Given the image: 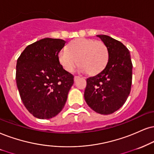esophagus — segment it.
<instances>
[{
	"label": "esophagus",
	"instance_id": "1",
	"mask_svg": "<svg viewBox=\"0 0 154 154\" xmlns=\"http://www.w3.org/2000/svg\"><path fill=\"white\" fill-rule=\"evenodd\" d=\"M79 78H80V77H79V76H77V75H75V76H74V81H77L78 80V79H79Z\"/></svg>",
	"mask_w": 154,
	"mask_h": 154
}]
</instances>
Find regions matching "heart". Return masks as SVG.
I'll list each match as a JSON object with an SVG mask.
<instances>
[{"instance_id":"b5f03b06","label":"heart","mask_w":154,"mask_h":154,"mask_svg":"<svg viewBox=\"0 0 154 154\" xmlns=\"http://www.w3.org/2000/svg\"><path fill=\"white\" fill-rule=\"evenodd\" d=\"M58 59L60 65L67 72L73 71L78 63H81L79 71L94 75L106 67L109 51L103 42L81 38L72 41L67 50H60Z\"/></svg>"}]
</instances>
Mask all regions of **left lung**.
<instances>
[{
  "instance_id": "1",
  "label": "left lung",
  "mask_w": 154,
  "mask_h": 154,
  "mask_svg": "<svg viewBox=\"0 0 154 154\" xmlns=\"http://www.w3.org/2000/svg\"><path fill=\"white\" fill-rule=\"evenodd\" d=\"M107 47L106 67L87 79L84 98L91 109L100 114L114 113L125 103L132 83L133 65L128 48L120 41L106 35H97Z\"/></svg>"
}]
</instances>
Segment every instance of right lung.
<instances>
[{"instance_id": "obj_1", "label": "right lung", "mask_w": 154, "mask_h": 154, "mask_svg": "<svg viewBox=\"0 0 154 154\" xmlns=\"http://www.w3.org/2000/svg\"><path fill=\"white\" fill-rule=\"evenodd\" d=\"M66 41L45 38L28 45L17 60L16 79L20 98L33 116L49 119L63 109L73 75L60 65Z\"/></svg>"}]
</instances>
